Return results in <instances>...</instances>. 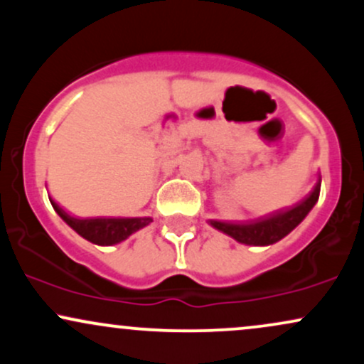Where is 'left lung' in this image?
I'll return each instance as SVG.
<instances>
[{"instance_id":"8db88e82","label":"left lung","mask_w":364,"mask_h":364,"mask_svg":"<svg viewBox=\"0 0 364 364\" xmlns=\"http://www.w3.org/2000/svg\"><path fill=\"white\" fill-rule=\"evenodd\" d=\"M320 181L321 179H318V183L313 188L311 193L303 202L296 203L294 207L287 208V210L274 212V214L260 217V219L246 224L220 223V220H210V224L215 229H219V231L235 237L240 243L253 246L274 245L279 240H282L284 236L289 235L292 229L308 215V212L315 207L320 196Z\"/></svg>"}]
</instances>
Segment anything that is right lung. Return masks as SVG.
Returning <instances> with one entry per match:
<instances>
[{"mask_svg": "<svg viewBox=\"0 0 364 364\" xmlns=\"http://www.w3.org/2000/svg\"><path fill=\"white\" fill-rule=\"evenodd\" d=\"M51 200V198H49ZM51 205L58 215L65 220L73 231H77L82 237L94 245L109 246L124 241L129 235L152 223L150 217H133V219H106V217H95V219H77L66 214L63 208L51 200Z\"/></svg>", "mask_w": 364, "mask_h": 364, "instance_id": "obj_1", "label": "right lung"}]
</instances>
